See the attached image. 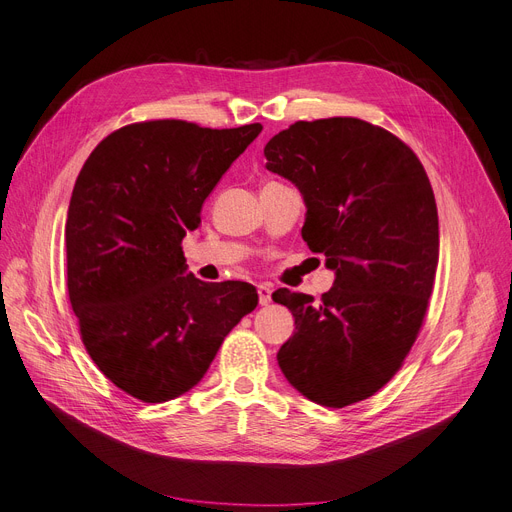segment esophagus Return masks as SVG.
I'll return each mask as SVG.
<instances>
[{"label":"esophagus","mask_w":512,"mask_h":512,"mask_svg":"<svg viewBox=\"0 0 512 512\" xmlns=\"http://www.w3.org/2000/svg\"><path fill=\"white\" fill-rule=\"evenodd\" d=\"M257 295H259V305H270L272 303V288L268 284H259Z\"/></svg>","instance_id":"obj_1"}]
</instances>
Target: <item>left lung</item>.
I'll use <instances>...</instances> for the list:
<instances>
[{
  "label": "left lung",
  "instance_id": "8db88e82",
  "mask_svg": "<svg viewBox=\"0 0 512 512\" xmlns=\"http://www.w3.org/2000/svg\"><path fill=\"white\" fill-rule=\"evenodd\" d=\"M263 154L299 188L301 236L335 272L320 301L272 295L295 318L278 366L320 406L362 402L391 381L427 314L439 259L431 182L402 140L353 117L297 121Z\"/></svg>",
  "mask_w": 512,
  "mask_h": 512
}]
</instances>
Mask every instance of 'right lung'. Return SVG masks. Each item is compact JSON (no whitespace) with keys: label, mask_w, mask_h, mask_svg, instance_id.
<instances>
[{"label":"right lung","mask_w":512,"mask_h":512,"mask_svg":"<svg viewBox=\"0 0 512 512\" xmlns=\"http://www.w3.org/2000/svg\"><path fill=\"white\" fill-rule=\"evenodd\" d=\"M261 129L133 123L106 136L79 171L64 236L81 341L108 381L146 404L201 383L228 332L257 307L247 282L186 274L182 240Z\"/></svg>","instance_id":"1"}]
</instances>
